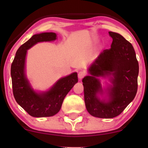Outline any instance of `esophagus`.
Instances as JSON below:
<instances>
[{
  "mask_svg": "<svg viewBox=\"0 0 148 148\" xmlns=\"http://www.w3.org/2000/svg\"><path fill=\"white\" fill-rule=\"evenodd\" d=\"M85 76H86V72H84L83 71L79 72L78 74H77V76H78V78L79 79H82Z\"/></svg>",
  "mask_w": 148,
  "mask_h": 148,
  "instance_id": "obj_1",
  "label": "esophagus"
}]
</instances>
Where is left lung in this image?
<instances>
[{
	"label": "left lung",
	"mask_w": 148,
	"mask_h": 148,
	"mask_svg": "<svg viewBox=\"0 0 148 148\" xmlns=\"http://www.w3.org/2000/svg\"><path fill=\"white\" fill-rule=\"evenodd\" d=\"M113 39L111 48L104 50L89 68L90 76L82 79L87 112L99 118H113L123 111L136 96L138 89V62L132 45L121 34L109 32ZM112 75L108 88V101L98 97L103 90L99 77Z\"/></svg>",
	"instance_id": "left-lung-1"
}]
</instances>
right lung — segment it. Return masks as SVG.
Returning a JSON list of instances; mask_svg holds the SVG:
<instances>
[{"instance_id": "right-lung-1", "label": "right lung", "mask_w": 148, "mask_h": 148, "mask_svg": "<svg viewBox=\"0 0 148 148\" xmlns=\"http://www.w3.org/2000/svg\"><path fill=\"white\" fill-rule=\"evenodd\" d=\"M57 39L54 32L34 34L19 47L11 66L13 94L16 102L30 116L50 117L58 113L64 97L78 79L76 72L59 79L49 91L37 92L32 88L25 73L27 49L40 42Z\"/></svg>"}]
</instances>
